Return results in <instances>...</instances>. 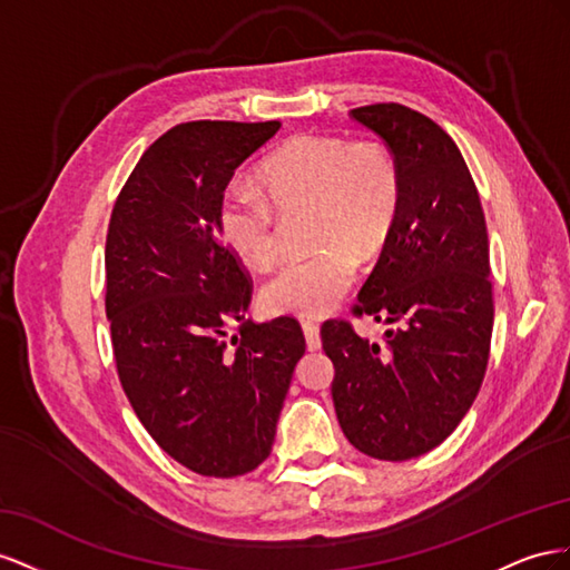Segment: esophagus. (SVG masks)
Returning <instances> with one entry per match:
<instances>
[{"mask_svg": "<svg viewBox=\"0 0 570 570\" xmlns=\"http://www.w3.org/2000/svg\"><path fill=\"white\" fill-rule=\"evenodd\" d=\"M303 334H305V346L307 351H317L322 346L320 341V324L315 322H303Z\"/></svg>", "mask_w": 570, "mask_h": 570, "instance_id": "esophagus-1", "label": "esophagus"}]
</instances>
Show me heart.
I'll return each mask as SVG.
<instances>
[{
	"label": "heart",
	"mask_w": 570,
	"mask_h": 570,
	"mask_svg": "<svg viewBox=\"0 0 570 570\" xmlns=\"http://www.w3.org/2000/svg\"><path fill=\"white\" fill-rule=\"evenodd\" d=\"M259 195L226 188L217 232L243 263L265 269L276 257V215L311 209L313 255L282 265L259 291L272 315L324 317L351 291L357 263L375 257L392 236L403 200L396 155L380 140L305 134L286 140L257 167Z\"/></svg>",
	"instance_id": "obj_1"
}]
</instances>
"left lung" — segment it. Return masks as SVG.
Instances as JSON below:
<instances>
[{"instance_id": "1", "label": "left lung", "mask_w": 570, "mask_h": 570, "mask_svg": "<svg viewBox=\"0 0 570 570\" xmlns=\"http://www.w3.org/2000/svg\"><path fill=\"white\" fill-rule=\"evenodd\" d=\"M396 155L403 200L353 315L394 324L384 344L346 320L322 324L334 363L338 425L365 456L409 461L432 451L473 405L490 361L494 301L490 240L456 142L399 102L351 109Z\"/></svg>"}]
</instances>
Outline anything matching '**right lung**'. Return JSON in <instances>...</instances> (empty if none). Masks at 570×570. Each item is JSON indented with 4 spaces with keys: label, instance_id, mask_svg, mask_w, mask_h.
Listing matches in <instances>:
<instances>
[{
    "label": "right lung",
    "instance_id": "right-lung-1",
    "mask_svg": "<svg viewBox=\"0 0 570 570\" xmlns=\"http://www.w3.org/2000/svg\"><path fill=\"white\" fill-rule=\"evenodd\" d=\"M279 128H169L126 178L107 229L105 311L119 382L159 449L205 478L246 475L269 456L305 353L296 320H246L250 274L217 232L226 184ZM232 321L242 338L226 345Z\"/></svg>",
    "mask_w": 570,
    "mask_h": 570
}]
</instances>
